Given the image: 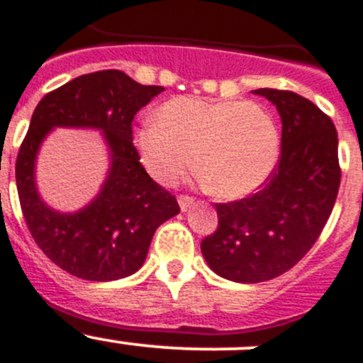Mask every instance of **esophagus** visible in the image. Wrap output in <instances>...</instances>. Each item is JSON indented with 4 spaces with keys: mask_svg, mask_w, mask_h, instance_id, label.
<instances>
[{
    "mask_svg": "<svg viewBox=\"0 0 363 363\" xmlns=\"http://www.w3.org/2000/svg\"><path fill=\"white\" fill-rule=\"evenodd\" d=\"M193 202L195 201H193L191 197H184V195H181V197H179V208H181L182 213H186L189 208H191Z\"/></svg>",
    "mask_w": 363,
    "mask_h": 363,
    "instance_id": "34e87169",
    "label": "esophagus"
}]
</instances>
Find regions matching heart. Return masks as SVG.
Instances as JSON below:
<instances>
[{
  "label": "heart",
  "instance_id": "1",
  "mask_svg": "<svg viewBox=\"0 0 363 363\" xmlns=\"http://www.w3.org/2000/svg\"><path fill=\"white\" fill-rule=\"evenodd\" d=\"M134 148L154 181L174 184L193 162L211 191L240 199L265 184L279 159V128L259 104L177 96L134 130Z\"/></svg>",
  "mask_w": 363,
  "mask_h": 363
}]
</instances>
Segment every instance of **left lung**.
<instances>
[{
	"instance_id": "8db88e82",
	"label": "left lung",
	"mask_w": 363,
	"mask_h": 363,
	"mask_svg": "<svg viewBox=\"0 0 363 363\" xmlns=\"http://www.w3.org/2000/svg\"><path fill=\"white\" fill-rule=\"evenodd\" d=\"M252 93L279 113V162L258 193L216 204L218 229L201 243L209 269L235 283H262L292 269L323 233L340 186L333 121L292 91Z\"/></svg>"
}]
</instances>
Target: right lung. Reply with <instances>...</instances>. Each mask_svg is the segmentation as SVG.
Listing matches in <instances>:
<instances>
[{"mask_svg":"<svg viewBox=\"0 0 363 363\" xmlns=\"http://www.w3.org/2000/svg\"><path fill=\"white\" fill-rule=\"evenodd\" d=\"M161 86H141L118 69L82 74L35 107L16 161L26 225L46 256L86 281H116L143 267L155 229L177 215V201L154 182L132 145V120ZM91 128L104 135L110 168L101 191L79 212L42 201L35 181L40 145L53 128Z\"/></svg>","mask_w":363,"mask_h":363,"instance_id":"obj_1","label":"right lung"}]
</instances>
